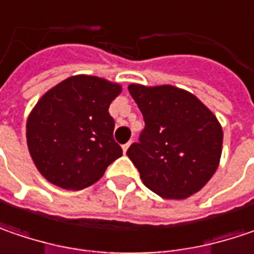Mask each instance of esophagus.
<instances>
[{"instance_id": "34e87169", "label": "esophagus", "mask_w": 254, "mask_h": 254, "mask_svg": "<svg viewBox=\"0 0 254 254\" xmlns=\"http://www.w3.org/2000/svg\"><path fill=\"white\" fill-rule=\"evenodd\" d=\"M130 143H132V142H127V143H125V145L122 146V149H124V152H125V153H127V150L129 149V146H130Z\"/></svg>"}]
</instances>
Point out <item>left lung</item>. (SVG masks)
<instances>
[{
  "instance_id": "1",
  "label": "left lung",
  "mask_w": 254,
  "mask_h": 254,
  "mask_svg": "<svg viewBox=\"0 0 254 254\" xmlns=\"http://www.w3.org/2000/svg\"><path fill=\"white\" fill-rule=\"evenodd\" d=\"M145 129L127 155L143 185L165 199H186L210 181L219 166L223 130L190 92L172 85L130 83Z\"/></svg>"
}]
</instances>
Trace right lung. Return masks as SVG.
I'll return each mask as SVG.
<instances>
[{"instance_id":"add662e5","label":"right lung","mask_w":254,"mask_h":254,"mask_svg":"<svg viewBox=\"0 0 254 254\" xmlns=\"http://www.w3.org/2000/svg\"><path fill=\"white\" fill-rule=\"evenodd\" d=\"M121 85L75 75L50 89L27 121L29 155L39 173L62 189L79 190L102 178L122 156L109 105Z\"/></svg>"}]
</instances>
